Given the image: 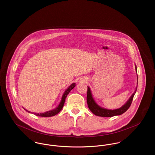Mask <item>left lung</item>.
Instances as JSON below:
<instances>
[{"instance_id": "obj_1", "label": "left lung", "mask_w": 155, "mask_h": 155, "mask_svg": "<svg viewBox=\"0 0 155 155\" xmlns=\"http://www.w3.org/2000/svg\"><path fill=\"white\" fill-rule=\"evenodd\" d=\"M135 69L137 70V67H135ZM137 89V87L136 88L135 91L134 92L132 96L130 97L129 100L127 102V103H125L124 105H123L121 107H120L119 109L112 110L106 109H104V108L101 107L100 106H99L95 103L94 98L92 97L89 87H88L87 101L89 109L95 115L97 116H100V117H113L114 116L121 115L127 110L129 109V107H130L131 103L133 102L134 96L135 94L136 93Z\"/></svg>"}]
</instances>
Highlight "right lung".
I'll list each match as a JSON object with an SVG mask.
<instances>
[{
    "label": "right lung",
    "mask_w": 155,
    "mask_h": 155,
    "mask_svg": "<svg viewBox=\"0 0 155 155\" xmlns=\"http://www.w3.org/2000/svg\"><path fill=\"white\" fill-rule=\"evenodd\" d=\"M75 86V84L73 83L66 90V91L64 92V94L62 96V98H61V101L60 102V103L59 104V106L58 107H56L55 109H53L52 110L49 111H46L45 113H34V114L37 115V116H39V117H52L53 116H55L56 114H58L59 112L60 111V110L62 109L63 106H64V102H65V100H66V98L67 95L69 94V92L71 91V90H72L74 88ZM24 110H25L24 109ZM27 111L30 113V111H28L27 110H25Z\"/></svg>",
    "instance_id": "1"
}]
</instances>
